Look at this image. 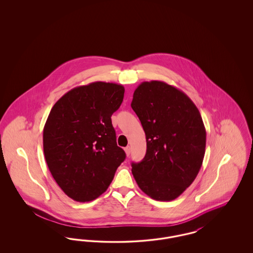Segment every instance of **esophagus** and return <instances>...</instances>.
<instances>
[{"instance_id": "esophagus-1", "label": "esophagus", "mask_w": 253, "mask_h": 253, "mask_svg": "<svg viewBox=\"0 0 253 253\" xmlns=\"http://www.w3.org/2000/svg\"><path fill=\"white\" fill-rule=\"evenodd\" d=\"M124 151H125V153H126V156L129 157L130 154H131V147H130V146H127V147L124 149Z\"/></svg>"}]
</instances>
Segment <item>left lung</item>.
<instances>
[{"instance_id": "8db88e82", "label": "left lung", "mask_w": 253, "mask_h": 253, "mask_svg": "<svg viewBox=\"0 0 253 253\" xmlns=\"http://www.w3.org/2000/svg\"><path fill=\"white\" fill-rule=\"evenodd\" d=\"M132 110L146 134L147 151L132 172L143 193L157 201L177 198L203 163L206 129L192 99L174 86L144 82L132 96Z\"/></svg>"}]
</instances>
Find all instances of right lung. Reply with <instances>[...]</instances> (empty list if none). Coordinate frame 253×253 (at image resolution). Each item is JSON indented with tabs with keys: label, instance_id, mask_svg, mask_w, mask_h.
Masks as SVG:
<instances>
[{
	"label": "right lung",
	"instance_id": "obj_1",
	"mask_svg": "<svg viewBox=\"0 0 253 253\" xmlns=\"http://www.w3.org/2000/svg\"><path fill=\"white\" fill-rule=\"evenodd\" d=\"M123 96L122 85L96 82L70 90L50 111L44 157L53 178L75 201H92L104 193L126 157L111 121Z\"/></svg>",
	"mask_w": 253,
	"mask_h": 253
}]
</instances>
